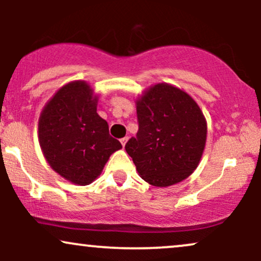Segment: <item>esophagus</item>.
Listing matches in <instances>:
<instances>
[{
  "instance_id": "obj_1",
  "label": "esophagus",
  "mask_w": 261,
  "mask_h": 261,
  "mask_svg": "<svg viewBox=\"0 0 261 261\" xmlns=\"http://www.w3.org/2000/svg\"><path fill=\"white\" fill-rule=\"evenodd\" d=\"M127 140H128V137H122V139L120 140V142H121V145H122V147H125V145H126V142H127Z\"/></svg>"
}]
</instances>
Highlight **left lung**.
<instances>
[{"label":"left lung","mask_w":261,"mask_h":261,"mask_svg":"<svg viewBox=\"0 0 261 261\" xmlns=\"http://www.w3.org/2000/svg\"><path fill=\"white\" fill-rule=\"evenodd\" d=\"M139 131L125 145L143 180L158 188L178 184L199 166L207 122L187 92L157 83L136 99Z\"/></svg>","instance_id":"obj_1"}]
</instances>
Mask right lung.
Instances as JSON below:
<instances>
[{
	"label": "right lung",
	"mask_w": 261,
	"mask_h": 261,
	"mask_svg": "<svg viewBox=\"0 0 261 261\" xmlns=\"http://www.w3.org/2000/svg\"><path fill=\"white\" fill-rule=\"evenodd\" d=\"M98 95L86 81L62 86L39 116L38 139L54 172L76 185L100 175L114 152L122 148L97 113Z\"/></svg>",
	"instance_id": "right-lung-1"
}]
</instances>
